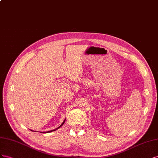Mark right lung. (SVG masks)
Listing matches in <instances>:
<instances>
[{"instance_id":"1","label":"right lung","mask_w":158,"mask_h":158,"mask_svg":"<svg viewBox=\"0 0 158 158\" xmlns=\"http://www.w3.org/2000/svg\"><path fill=\"white\" fill-rule=\"evenodd\" d=\"M65 120L64 121V123H63L61 124V126H60V127H58V128H57L56 129H55V130H50V131H48V132H43V133H46V132H53V131H55V130H56L57 129H58V128H60L61 127V126L63 125V124H64V123H65Z\"/></svg>"}]
</instances>
